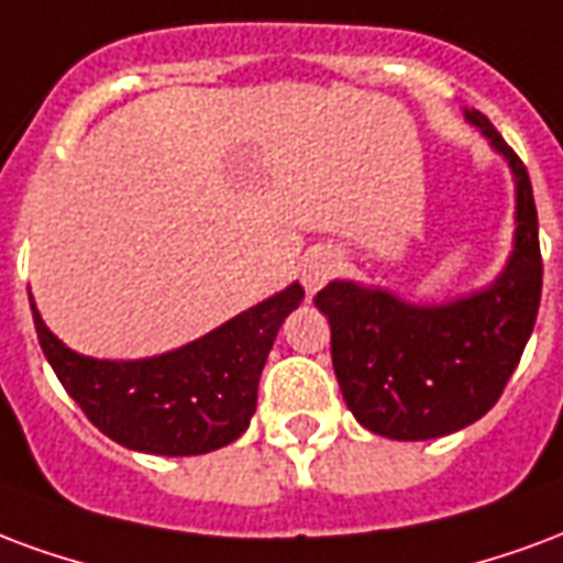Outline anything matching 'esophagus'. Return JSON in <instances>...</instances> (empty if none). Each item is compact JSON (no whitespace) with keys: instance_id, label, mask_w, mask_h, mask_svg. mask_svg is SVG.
<instances>
[{"instance_id":"1","label":"esophagus","mask_w":563,"mask_h":563,"mask_svg":"<svg viewBox=\"0 0 563 563\" xmlns=\"http://www.w3.org/2000/svg\"><path fill=\"white\" fill-rule=\"evenodd\" d=\"M335 269H339V254L332 252V249H314L302 257V266H299V278H302V287L314 294V290H321L332 276H335Z\"/></svg>"}]
</instances>
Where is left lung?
<instances>
[{
	"instance_id": "8db88e82",
	"label": "left lung",
	"mask_w": 563,
	"mask_h": 563,
	"mask_svg": "<svg viewBox=\"0 0 563 563\" xmlns=\"http://www.w3.org/2000/svg\"><path fill=\"white\" fill-rule=\"evenodd\" d=\"M465 119L516 179V233L504 273L441 306H413L356 282H330L314 297L330 321L332 368L347 408L368 432L393 441L441 438L489 413L540 309L543 257L528 170L479 110H465Z\"/></svg>"
}]
</instances>
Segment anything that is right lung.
<instances>
[{"label":"right lung","mask_w":563,"mask_h":563,"mask_svg":"<svg viewBox=\"0 0 563 563\" xmlns=\"http://www.w3.org/2000/svg\"><path fill=\"white\" fill-rule=\"evenodd\" d=\"M302 297L294 282L203 339L150 360L77 354L47 330L32 297L29 306L47 363L98 432L137 453L200 455L249 429L269 347Z\"/></svg>","instance_id":"add662e5"}]
</instances>
